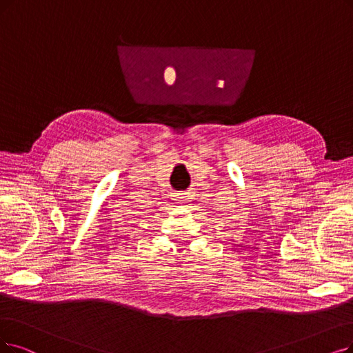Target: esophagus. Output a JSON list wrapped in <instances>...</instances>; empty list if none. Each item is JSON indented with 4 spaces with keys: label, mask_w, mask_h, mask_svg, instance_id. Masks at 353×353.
Masks as SVG:
<instances>
[{
    "label": "esophagus",
    "mask_w": 353,
    "mask_h": 353,
    "mask_svg": "<svg viewBox=\"0 0 353 353\" xmlns=\"http://www.w3.org/2000/svg\"><path fill=\"white\" fill-rule=\"evenodd\" d=\"M192 200L191 192H179L176 196V201H182V203H188Z\"/></svg>",
    "instance_id": "34e87169"
}]
</instances>
